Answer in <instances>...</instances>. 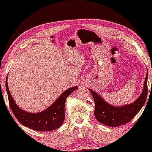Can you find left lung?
<instances>
[{"mask_svg": "<svg viewBox=\"0 0 152 152\" xmlns=\"http://www.w3.org/2000/svg\"><path fill=\"white\" fill-rule=\"evenodd\" d=\"M148 72L145 77L142 92L132 104L116 107L108 104L96 92L89 89L94 99V116L98 122L110 127H118L125 125L133 119L144 105L147 96Z\"/></svg>", "mask_w": 152, "mask_h": 152, "instance_id": "obj_1", "label": "left lung"}]
</instances>
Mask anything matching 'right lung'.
<instances>
[{"label": "right lung", "mask_w": 152, "mask_h": 152, "mask_svg": "<svg viewBox=\"0 0 152 152\" xmlns=\"http://www.w3.org/2000/svg\"><path fill=\"white\" fill-rule=\"evenodd\" d=\"M5 85L10 108L15 117L23 125L39 132L52 131L61 127L65 120L66 98L78 88V86H76L67 89L45 110L38 113H29L21 110L14 102L8 88L7 76Z\"/></svg>", "instance_id": "right-lung-1"}]
</instances>
